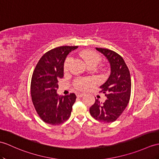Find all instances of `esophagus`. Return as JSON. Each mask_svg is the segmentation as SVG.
I'll use <instances>...</instances> for the list:
<instances>
[{
  "label": "esophagus",
  "mask_w": 159,
  "mask_h": 159,
  "mask_svg": "<svg viewBox=\"0 0 159 159\" xmlns=\"http://www.w3.org/2000/svg\"><path fill=\"white\" fill-rule=\"evenodd\" d=\"M84 95V93H80V92H77V93H76V96L78 97V98H81V97H83Z\"/></svg>",
  "instance_id": "obj_1"
}]
</instances>
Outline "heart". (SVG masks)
Wrapping results in <instances>:
<instances>
[{"label":"heart","mask_w":159,"mask_h":159,"mask_svg":"<svg viewBox=\"0 0 159 159\" xmlns=\"http://www.w3.org/2000/svg\"><path fill=\"white\" fill-rule=\"evenodd\" d=\"M79 57L83 59L85 61L89 67H95L99 61L101 60V57L98 53L94 51L86 49L83 50L79 53ZM72 59L70 57H68L66 59L64 64V71H67L70 64ZM93 83V80L89 78H77L74 81V85L79 89H85L90 87Z\"/></svg>","instance_id":"obj_1"}]
</instances>
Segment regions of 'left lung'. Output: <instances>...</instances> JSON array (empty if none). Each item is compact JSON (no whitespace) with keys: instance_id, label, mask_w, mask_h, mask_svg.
I'll list each match as a JSON object with an SVG mask.
<instances>
[{"instance_id":"obj_1","label":"left lung","mask_w":159,"mask_h":159,"mask_svg":"<svg viewBox=\"0 0 159 159\" xmlns=\"http://www.w3.org/2000/svg\"><path fill=\"white\" fill-rule=\"evenodd\" d=\"M104 54L110 64V75L106 82L100 87L106 96L104 102L98 99L89 108L91 115L103 123L115 121L126 108L131 96V80L129 70L119 54L104 48H96Z\"/></svg>"}]
</instances>
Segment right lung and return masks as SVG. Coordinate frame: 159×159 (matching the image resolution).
Here are the masks:
<instances>
[{
  "label": "right lung",
  "instance_id": "1",
  "mask_svg": "<svg viewBox=\"0 0 159 159\" xmlns=\"http://www.w3.org/2000/svg\"><path fill=\"white\" fill-rule=\"evenodd\" d=\"M78 46H61L44 54L36 64L31 80V97L38 115L51 125L64 123L71 115L75 93L59 95L58 80L64 77L66 56Z\"/></svg>",
  "mask_w": 159,
  "mask_h": 159
}]
</instances>
